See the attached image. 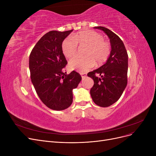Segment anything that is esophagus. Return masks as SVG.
Instances as JSON below:
<instances>
[{
	"instance_id": "obj_1",
	"label": "esophagus",
	"mask_w": 156,
	"mask_h": 156,
	"mask_svg": "<svg viewBox=\"0 0 156 156\" xmlns=\"http://www.w3.org/2000/svg\"><path fill=\"white\" fill-rule=\"evenodd\" d=\"M81 75L82 79H84V78L87 77V73H81Z\"/></svg>"
}]
</instances>
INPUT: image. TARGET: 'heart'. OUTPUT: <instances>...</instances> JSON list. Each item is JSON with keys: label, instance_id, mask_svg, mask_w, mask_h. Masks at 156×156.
I'll list each match as a JSON object with an SVG mask.
<instances>
[{"label": "heart", "instance_id": "b5f03b06", "mask_svg": "<svg viewBox=\"0 0 156 156\" xmlns=\"http://www.w3.org/2000/svg\"><path fill=\"white\" fill-rule=\"evenodd\" d=\"M77 45L87 47L84 52L85 57H75L69 62V67L84 73L92 68L96 64L105 63L109 57L111 48L103 36L93 30L77 32L72 38H66L62 44V52L66 57L72 58L77 53Z\"/></svg>", "mask_w": 156, "mask_h": 156}]
</instances>
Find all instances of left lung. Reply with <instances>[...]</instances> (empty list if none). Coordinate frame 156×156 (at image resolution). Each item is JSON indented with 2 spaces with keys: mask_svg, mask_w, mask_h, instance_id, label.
Segmentation results:
<instances>
[{
  "mask_svg": "<svg viewBox=\"0 0 156 156\" xmlns=\"http://www.w3.org/2000/svg\"><path fill=\"white\" fill-rule=\"evenodd\" d=\"M94 28L103 30L109 37L111 51L106 63L87 75L94 80L90 89L93 101L107 107L119 100L127 86L128 55L123 41L114 32L103 27ZM98 74L100 78L96 76Z\"/></svg>",
  "mask_w": 156,
  "mask_h": 156,
  "instance_id": "obj_1",
  "label": "left lung"
}]
</instances>
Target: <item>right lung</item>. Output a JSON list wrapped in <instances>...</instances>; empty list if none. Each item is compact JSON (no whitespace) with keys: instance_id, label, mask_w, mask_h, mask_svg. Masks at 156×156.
<instances>
[{"instance_id":"1","label":"right lung","mask_w":156,"mask_h":156,"mask_svg":"<svg viewBox=\"0 0 156 156\" xmlns=\"http://www.w3.org/2000/svg\"><path fill=\"white\" fill-rule=\"evenodd\" d=\"M73 30H52L42 36L32 49L29 57L31 81L44 104L55 111L68 108L73 101V89L77 88L81 76L73 71L64 72L68 62L62 44Z\"/></svg>"}]
</instances>
